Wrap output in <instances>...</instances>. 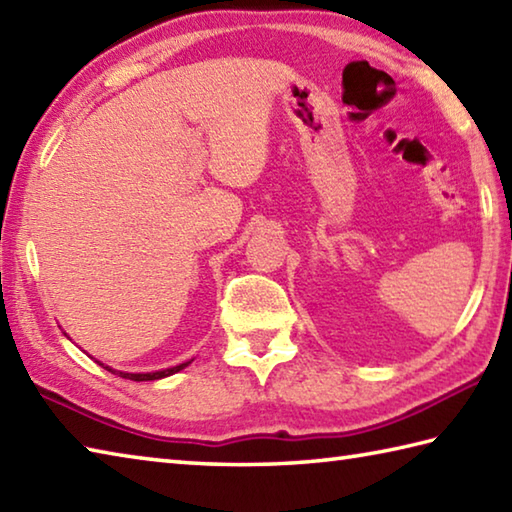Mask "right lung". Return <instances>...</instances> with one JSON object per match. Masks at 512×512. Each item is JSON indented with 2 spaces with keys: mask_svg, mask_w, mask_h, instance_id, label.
<instances>
[{
  "mask_svg": "<svg viewBox=\"0 0 512 512\" xmlns=\"http://www.w3.org/2000/svg\"><path fill=\"white\" fill-rule=\"evenodd\" d=\"M191 361H194V359H191ZM191 361H185V363H180V365H173V368L158 370V372H120V370L109 368V365H104V363H100V361H95V363L102 365V368L109 370L111 374L122 376V379H129V381H158V379H165V376H171V374H176V372H180V370H185Z\"/></svg>",
  "mask_w": 512,
  "mask_h": 512,
  "instance_id": "add662e5",
  "label": "right lung"
}]
</instances>
